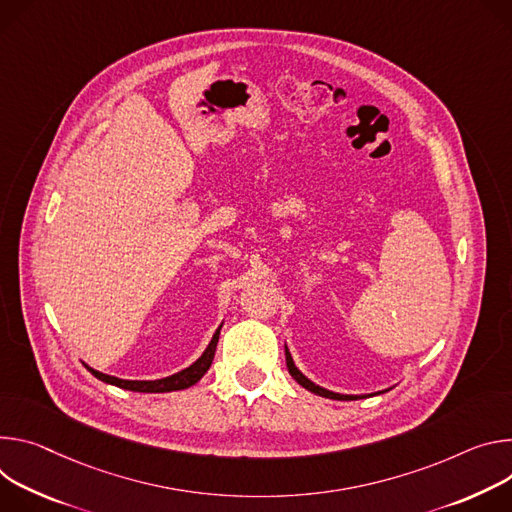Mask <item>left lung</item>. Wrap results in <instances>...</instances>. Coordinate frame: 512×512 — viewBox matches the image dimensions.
<instances>
[{
  "instance_id": "obj_1",
  "label": "left lung",
  "mask_w": 512,
  "mask_h": 512,
  "mask_svg": "<svg viewBox=\"0 0 512 512\" xmlns=\"http://www.w3.org/2000/svg\"><path fill=\"white\" fill-rule=\"evenodd\" d=\"M285 352H287V368H289L291 376H293V378H295L303 388H307V390H311V392H315V394H319V396H325V399H335V401H358V399H362V396L337 394V392H331V390H325V388H321V386L313 384L307 376H303V374L299 372V368L295 366V362H293V358H291V354H289V350H287V348H285Z\"/></svg>"
}]
</instances>
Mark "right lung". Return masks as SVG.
Masks as SVG:
<instances>
[{
  "instance_id": "1",
  "label": "right lung",
  "mask_w": 512,
  "mask_h": 512,
  "mask_svg": "<svg viewBox=\"0 0 512 512\" xmlns=\"http://www.w3.org/2000/svg\"><path fill=\"white\" fill-rule=\"evenodd\" d=\"M221 329V327H219ZM219 329L215 331L211 344L207 346V350L203 352V356L189 368L181 370L179 374H173L168 378H160V380H122V378H116V376H107V374H101L93 368L87 366V370L107 382V384H113V386H120V388H126V390H134V392H173V390H183V388H189L193 384H197L203 374L209 370L211 362H213V356H215V348H217V339H219Z\"/></svg>"
}]
</instances>
